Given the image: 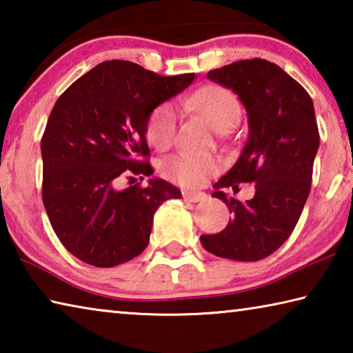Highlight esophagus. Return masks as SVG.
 <instances>
[{"instance_id": "1", "label": "esophagus", "mask_w": 353, "mask_h": 353, "mask_svg": "<svg viewBox=\"0 0 353 353\" xmlns=\"http://www.w3.org/2000/svg\"><path fill=\"white\" fill-rule=\"evenodd\" d=\"M182 196H183V199L188 202H199V201H204L207 198V194L202 193V191H183Z\"/></svg>"}]
</instances>
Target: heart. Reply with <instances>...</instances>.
I'll use <instances>...</instances> for the list:
<instances>
[{
	"mask_svg": "<svg viewBox=\"0 0 353 353\" xmlns=\"http://www.w3.org/2000/svg\"><path fill=\"white\" fill-rule=\"evenodd\" d=\"M188 107L198 110L213 128L227 130L235 126L241 117V104L234 92L223 85H207L187 99ZM177 115L174 105H159L149 117L146 135L152 146L160 151L170 148L176 137ZM221 170V160L212 155L179 152L166 157L160 165V172L166 181L183 187H198Z\"/></svg>",
	"mask_w": 353,
	"mask_h": 353,
	"instance_id": "heart-1",
	"label": "heart"
}]
</instances>
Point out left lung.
Segmentation results:
<instances>
[{"instance_id":"obj_1","label":"left lung","mask_w":353,"mask_h":353,"mask_svg":"<svg viewBox=\"0 0 353 353\" xmlns=\"http://www.w3.org/2000/svg\"><path fill=\"white\" fill-rule=\"evenodd\" d=\"M232 88L248 110L249 135L236 163L214 183L212 196L232 213L225 229L201 235L205 250L236 261L266 259L288 240L312 188L319 130L305 88L265 59H248L207 73ZM256 183V196L241 203L221 188Z\"/></svg>"}]
</instances>
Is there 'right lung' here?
<instances>
[{
    "instance_id": "add662e5",
    "label": "right lung",
    "mask_w": 353,
    "mask_h": 353,
    "mask_svg": "<svg viewBox=\"0 0 353 353\" xmlns=\"http://www.w3.org/2000/svg\"><path fill=\"white\" fill-rule=\"evenodd\" d=\"M193 79L194 73L166 77L129 61H107L59 97L41 137V198L70 254L112 268L146 249L154 213L166 199H181V190L157 177L146 187L117 190V183L152 174L149 117Z\"/></svg>"
}]
</instances>
